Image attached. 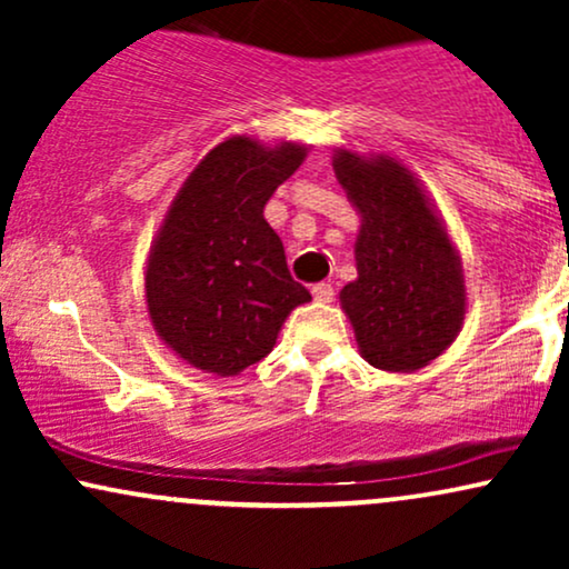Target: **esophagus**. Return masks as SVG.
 I'll return each instance as SVG.
<instances>
[{
  "instance_id": "34e87169",
  "label": "esophagus",
  "mask_w": 569,
  "mask_h": 569,
  "mask_svg": "<svg viewBox=\"0 0 569 569\" xmlns=\"http://www.w3.org/2000/svg\"><path fill=\"white\" fill-rule=\"evenodd\" d=\"M312 297H316V302H331L335 289H331V283H316L312 286Z\"/></svg>"
}]
</instances>
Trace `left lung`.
<instances>
[{"instance_id": "left-lung-1", "label": "left lung", "mask_w": 569, "mask_h": 569, "mask_svg": "<svg viewBox=\"0 0 569 569\" xmlns=\"http://www.w3.org/2000/svg\"><path fill=\"white\" fill-rule=\"evenodd\" d=\"M337 181L361 217L358 278L339 291L361 356L382 371L439 358L466 321V278L420 179L390 154L335 152Z\"/></svg>"}]
</instances>
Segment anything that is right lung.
<instances>
[{"instance_id": "1", "label": "right lung", "mask_w": 569, "mask_h": 569, "mask_svg": "<svg viewBox=\"0 0 569 569\" xmlns=\"http://www.w3.org/2000/svg\"><path fill=\"white\" fill-rule=\"evenodd\" d=\"M305 158V143L230 136L176 192L149 248L143 291L158 337L189 367L240 375L276 348L293 307L312 299L264 219L267 200Z\"/></svg>"}]
</instances>
